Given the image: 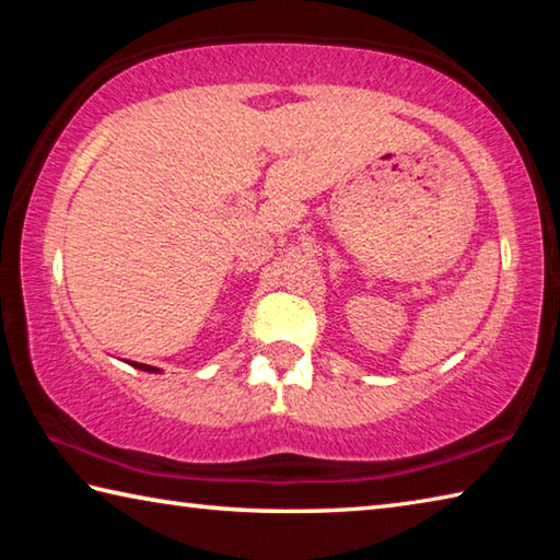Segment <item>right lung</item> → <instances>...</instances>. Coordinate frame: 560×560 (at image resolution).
<instances>
[{
	"instance_id": "1",
	"label": "right lung",
	"mask_w": 560,
	"mask_h": 560,
	"mask_svg": "<svg viewBox=\"0 0 560 560\" xmlns=\"http://www.w3.org/2000/svg\"><path fill=\"white\" fill-rule=\"evenodd\" d=\"M130 365H136L140 371H148V373H160V368H153V365H143V363H130Z\"/></svg>"
}]
</instances>
